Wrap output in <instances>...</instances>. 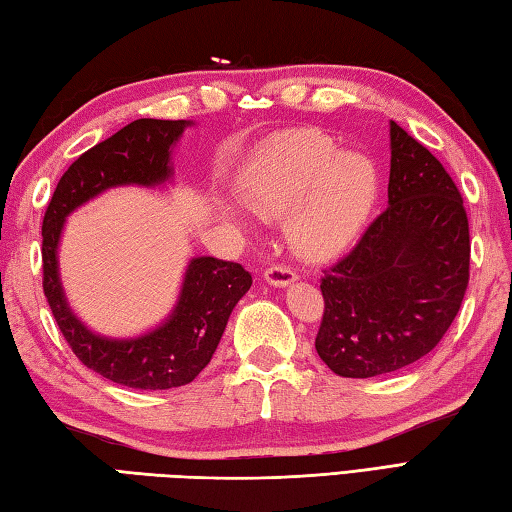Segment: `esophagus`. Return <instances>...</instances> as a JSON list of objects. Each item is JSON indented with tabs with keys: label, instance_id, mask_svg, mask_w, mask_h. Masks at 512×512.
Here are the masks:
<instances>
[{
	"label": "esophagus",
	"instance_id": "obj_1",
	"mask_svg": "<svg viewBox=\"0 0 512 512\" xmlns=\"http://www.w3.org/2000/svg\"><path fill=\"white\" fill-rule=\"evenodd\" d=\"M296 278H298L296 269L291 267V265H287V263H274V265H269V267L265 269V280H267L269 285L287 287V285L294 283Z\"/></svg>",
	"mask_w": 512,
	"mask_h": 512
}]
</instances>
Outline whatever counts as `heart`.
Returning a JSON list of instances; mask_svg holds the SVG:
<instances>
[{
  "label": "heart",
  "mask_w": 512,
  "mask_h": 512,
  "mask_svg": "<svg viewBox=\"0 0 512 512\" xmlns=\"http://www.w3.org/2000/svg\"><path fill=\"white\" fill-rule=\"evenodd\" d=\"M243 194L263 216L289 212L291 243L320 258L360 234L378 196V172L367 156L342 152L329 134L298 130L276 139L245 172Z\"/></svg>",
  "instance_id": "obj_1"
}]
</instances>
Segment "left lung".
Here are the masks:
<instances>
[{
	"label": "left lung",
	"mask_w": 512,
	"mask_h": 512,
	"mask_svg": "<svg viewBox=\"0 0 512 512\" xmlns=\"http://www.w3.org/2000/svg\"><path fill=\"white\" fill-rule=\"evenodd\" d=\"M471 278L464 198L444 165L391 121L389 205L322 269L316 351L342 378L409 367L437 347Z\"/></svg>",
	"instance_id": "8db88e82"
}]
</instances>
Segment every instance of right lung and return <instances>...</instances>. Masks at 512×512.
Wrapping results in <instances>:
<instances>
[{
    "instance_id": "obj_1",
    "label": "right lung",
    "mask_w": 512,
    "mask_h": 512,
    "mask_svg": "<svg viewBox=\"0 0 512 512\" xmlns=\"http://www.w3.org/2000/svg\"><path fill=\"white\" fill-rule=\"evenodd\" d=\"M187 121L137 119L83 152L61 176L41 225L44 296L72 353L88 369L128 389L161 391L190 384L221 340L227 318L252 287V274L232 260L194 258L181 300L163 327L134 340H106L72 316L57 274V243L64 218L114 185H156L170 176V148Z\"/></svg>"
}]
</instances>
